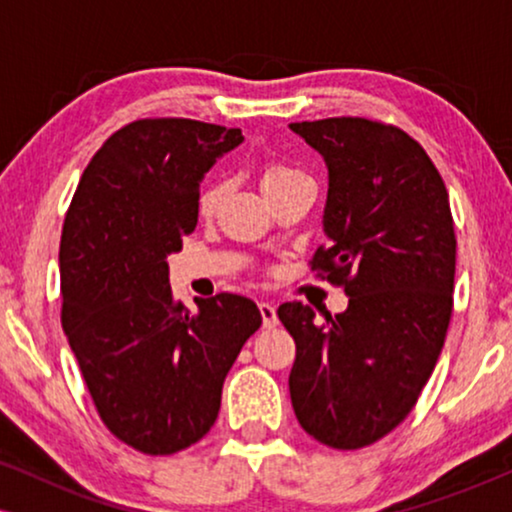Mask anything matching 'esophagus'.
<instances>
[{
  "instance_id": "esophagus-1",
  "label": "esophagus",
  "mask_w": 512,
  "mask_h": 512,
  "mask_svg": "<svg viewBox=\"0 0 512 512\" xmlns=\"http://www.w3.org/2000/svg\"><path fill=\"white\" fill-rule=\"evenodd\" d=\"M258 310H261V317H263V326L265 328H272V326H277V310H275V305L272 303H265V300H261V303H258Z\"/></svg>"
}]
</instances>
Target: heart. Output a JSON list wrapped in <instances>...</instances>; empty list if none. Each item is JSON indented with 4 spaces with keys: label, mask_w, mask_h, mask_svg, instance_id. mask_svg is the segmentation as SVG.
<instances>
[{
    "label": "heart",
    "mask_w": 512,
    "mask_h": 512,
    "mask_svg": "<svg viewBox=\"0 0 512 512\" xmlns=\"http://www.w3.org/2000/svg\"><path fill=\"white\" fill-rule=\"evenodd\" d=\"M298 177H303V172L296 170V167L282 163V160H268V163L263 165V188L265 191H270V188H275V186H282V184H286V181L298 179ZM226 193H228L226 179L207 181V184L202 186L198 193V212L202 216L214 214Z\"/></svg>",
    "instance_id": "1"
}]
</instances>
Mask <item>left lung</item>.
Segmentation results:
<instances>
[{
    "label": "left lung",
    "mask_w": 512,
    "mask_h": 512,
    "mask_svg": "<svg viewBox=\"0 0 512 512\" xmlns=\"http://www.w3.org/2000/svg\"><path fill=\"white\" fill-rule=\"evenodd\" d=\"M291 130L328 167V247L310 265L349 296L321 324L310 305H279L296 340L291 403L319 443L359 450L410 415L445 345L457 261L450 198L426 151L396 125L340 116Z\"/></svg>",
    "instance_id": "obj_1"
}]
</instances>
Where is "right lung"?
<instances>
[{"label": "right lung", "instance_id": "add662e5", "mask_svg": "<svg viewBox=\"0 0 512 512\" xmlns=\"http://www.w3.org/2000/svg\"><path fill=\"white\" fill-rule=\"evenodd\" d=\"M240 128L142 118L90 160L60 240L62 328L97 415L125 445L163 457L205 436L228 370L261 326L237 293L172 296L167 256L198 226L200 179Z\"/></svg>", "mask_w": 512, "mask_h": 512}]
</instances>
